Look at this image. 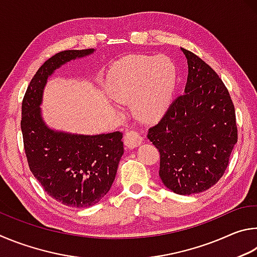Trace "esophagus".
<instances>
[{
  "label": "esophagus",
  "mask_w": 257,
  "mask_h": 257,
  "mask_svg": "<svg viewBox=\"0 0 257 257\" xmlns=\"http://www.w3.org/2000/svg\"><path fill=\"white\" fill-rule=\"evenodd\" d=\"M142 140L143 139L141 137V134L138 131H134V130H130V131L126 132L124 136L125 146L127 148H131V149L138 147L139 145H141Z\"/></svg>",
  "instance_id": "1"
}]
</instances>
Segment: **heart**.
<instances>
[{
	"instance_id": "obj_1",
	"label": "heart",
	"mask_w": 257,
	"mask_h": 257,
	"mask_svg": "<svg viewBox=\"0 0 257 257\" xmlns=\"http://www.w3.org/2000/svg\"><path fill=\"white\" fill-rule=\"evenodd\" d=\"M176 78V67L170 58L138 55L112 67L107 78V92L116 102H131L133 114L139 118L152 120L167 109Z\"/></svg>"
}]
</instances>
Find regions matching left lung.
I'll return each mask as SVG.
<instances>
[{
  "label": "left lung",
  "instance_id": "1",
  "mask_svg": "<svg viewBox=\"0 0 257 257\" xmlns=\"http://www.w3.org/2000/svg\"><path fill=\"white\" fill-rule=\"evenodd\" d=\"M188 63L185 93L172 102L148 138L160 154L159 176L174 193L209 190L226 172L238 134L235 106L212 67L182 48Z\"/></svg>",
  "mask_w": 257,
  "mask_h": 257
}]
</instances>
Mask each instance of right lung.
Wrapping results in <instances>:
<instances>
[{
  "instance_id": "add662e5",
  "label": "right lung",
  "mask_w": 257,
  "mask_h": 257,
  "mask_svg": "<svg viewBox=\"0 0 257 257\" xmlns=\"http://www.w3.org/2000/svg\"><path fill=\"white\" fill-rule=\"evenodd\" d=\"M92 52L63 51L48 58L31 79L22 100L21 131L31 173L49 196L71 208L94 205L110 190L124 154L123 133L56 132L45 125L39 105L48 76L66 62Z\"/></svg>"
}]
</instances>
